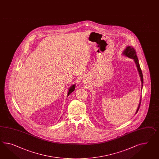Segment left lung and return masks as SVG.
Listing matches in <instances>:
<instances>
[{"mask_svg": "<svg viewBox=\"0 0 159 159\" xmlns=\"http://www.w3.org/2000/svg\"><path fill=\"white\" fill-rule=\"evenodd\" d=\"M123 54H124V55H125V56H126L127 57H129V58L134 59V62H136V66H137V70H138L139 73V76H140V78H141V83H142V88H143V75L142 70H141V69L140 66H139V60H138L137 54H136V50H135L134 48H133V47H128L125 49V50L124 51V52H123ZM141 99H140V102H139V107H138V108H137V110L136 113L138 112V111H139V110L140 105H141Z\"/></svg>", "mask_w": 159, "mask_h": 159, "instance_id": "1", "label": "left lung"}]
</instances>
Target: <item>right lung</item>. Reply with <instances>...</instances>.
<instances>
[{
    "label": "right lung",
    "mask_w": 159,
    "mask_h": 159,
    "mask_svg": "<svg viewBox=\"0 0 159 159\" xmlns=\"http://www.w3.org/2000/svg\"><path fill=\"white\" fill-rule=\"evenodd\" d=\"M75 85H72L71 87L69 89V91H68V96H69L70 93H72L75 90Z\"/></svg>",
    "instance_id": "add662e5"
}]
</instances>
